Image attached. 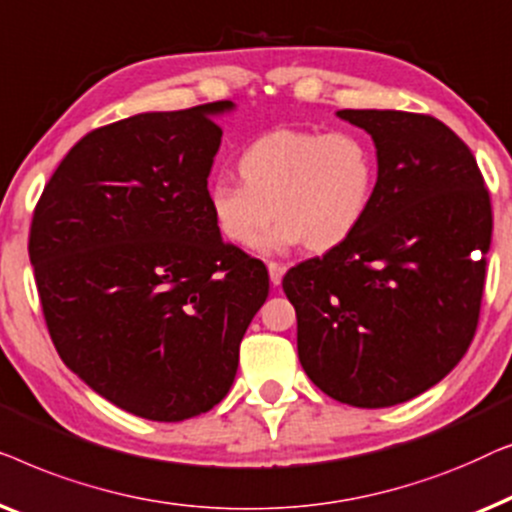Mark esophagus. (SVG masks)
<instances>
[{"label": "esophagus", "instance_id": "obj_1", "mask_svg": "<svg viewBox=\"0 0 512 512\" xmlns=\"http://www.w3.org/2000/svg\"><path fill=\"white\" fill-rule=\"evenodd\" d=\"M266 269H269L271 283L280 285V280H283V273H285V266L278 264V262H269V264H266Z\"/></svg>", "mask_w": 512, "mask_h": 512}]
</instances>
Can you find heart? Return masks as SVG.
I'll use <instances>...</instances> for the list:
<instances>
[{
  "label": "heart",
  "instance_id": "b5f03b06",
  "mask_svg": "<svg viewBox=\"0 0 512 512\" xmlns=\"http://www.w3.org/2000/svg\"><path fill=\"white\" fill-rule=\"evenodd\" d=\"M243 183L208 185V208L222 239L250 248L276 213L264 250L306 243L315 253L338 248L362 227L376 192L378 162L362 134L336 129H271L239 157Z\"/></svg>",
  "mask_w": 512,
  "mask_h": 512
}]
</instances>
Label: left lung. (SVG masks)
<instances>
[{"label":"left lung","mask_w":512,"mask_h":512,"mask_svg":"<svg viewBox=\"0 0 512 512\" xmlns=\"http://www.w3.org/2000/svg\"><path fill=\"white\" fill-rule=\"evenodd\" d=\"M376 143L362 227L285 273L306 376L357 408L397 406L459 364L478 327L492 204L469 146L406 111L336 113Z\"/></svg>","instance_id":"obj_1"}]
</instances>
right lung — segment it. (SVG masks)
Here are the masks:
<instances>
[{
	"label": "right lung",
	"instance_id": "add662e5",
	"mask_svg": "<svg viewBox=\"0 0 512 512\" xmlns=\"http://www.w3.org/2000/svg\"><path fill=\"white\" fill-rule=\"evenodd\" d=\"M232 102L139 113L85 134L50 176L30 229L43 318L62 362L106 401L181 422L227 397L269 297L259 259L208 208Z\"/></svg>",
	"mask_w": 512,
	"mask_h": 512
}]
</instances>
